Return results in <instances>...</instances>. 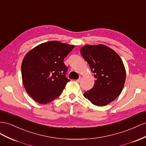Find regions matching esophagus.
<instances>
[{"mask_svg": "<svg viewBox=\"0 0 146 146\" xmlns=\"http://www.w3.org/2000/svg\"><path fill=\"white\" fill-rule=\"evenodd\" d=\"M81 78L80 77V78L78 79V80H76V82H80L81 81Z\"/></svg>", "mask_w": 146, "mask_h": 146, "instance_id": "1", "label": "esophagus"}]
</instances>
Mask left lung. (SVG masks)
<instances>
[{
	"label": "left lung",
	"mask_w": 146,
	"mask_h": 146,
	"mask_svg": "<svg viewBox=\"0 0 146 146\" xmlns=\"http://www.w3.org/2000/svg\"><path fill=\"white\" fill-rule=\"evenodd\" d=\"M80 52L96 79L93 88L84 92V97L96 106L107 105L123 88L126 72L122 59L114 50L103 44L86 45Z\"/></svg>",
	"instance_id": "1"
}]
</instances>
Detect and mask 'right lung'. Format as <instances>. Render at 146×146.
Listing matches in <instances>:
<instances>
[{"mask_svg":"<svg viewBox=\"0 0 146 146\" xmlns=\"http://www.w3.org/2000/svg\"><path fill=\"white\" fill-rule=\"evenodd\" d=\"M74 45L51 41L40 44L25 56L22 62L23 82L36 102L46 104L59 97L70 80L64 60Z\"/></svg>","mask_w":146,"mask_h":146,"instance_id":"right-lung-1","label":"right lung"}]
</instances>
